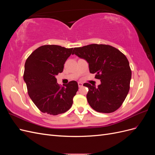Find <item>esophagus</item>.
Masks as SVG:
<instances>
[{
  "label": "esophagus",
  "instance_id": "34e87169",
  "mask_svg": "<svg viewBox=\"0 0 155 155\" xmlns=\"http://www.w3.org/2000/svg\"><path fill=\"white\" fill-rule=\"evenodd\" d=\"M78 86L79 88L83 87V83L81 82H78Z\"/></svg>",
  "mask_w": 155,
  "mask_h": 155
}]
</instances>
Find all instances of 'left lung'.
I'll return each instance as SVG.
<instances>
[{
    "label": "left lung",
    "mask_w": 155,
    "mask_h": 155,
    "mask_svg": "<svg viewBox=\"0 0 155 155\" xmlns=\"http://www.w3.org/2000/svg\"><path fill=\"white\" fill-rule=\"evenodd\" d=\"M72 54L85 59L90 72L101 81L97 87L83 84L88 88L87 98L90 106L102 113L119 109L130 88L131 70L126 56L113 46L97 44L74 48Z\"/></svg>",
    "instance_id": "1"
}]
</instances>
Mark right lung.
<instances>
[{
  "instance_id": "right-lung-1",
  "label": "right lung",
  "mask_w": 155,
  "mask_h": 155,
  "mask_svg": "<svg viewBox=\"0 0 155 155\" xmlns=\"http://www.w3.org/2000/svg\"><path fill=\"white\" fill-rule=\"evenodd\" d=\"M73 48L44 45L37 48L26 61L23 78L32 101L43 113L58 115L70 109L78 91L76 81L63 87L55 76L63 71L64 64Z\"/></svg>"
}]
</instances>
